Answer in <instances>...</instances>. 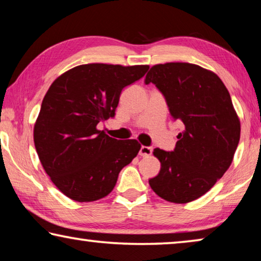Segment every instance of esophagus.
<instances>
[{
	"instance_id": "1",
	"label": "esophagus",
	"mask_w": 261,
	"mask_h": 261,
	"mask_svg": "<svg viewBox=\"0 0 261 261\" xmlns=\"http://www.w3.org/2000/svg\"><path fill=\"white\" fill-rule=\"evenodd\" d=\"M152 153V147L150 146H141V150H139V155H142V157H147V155H150Z\"/></svg>"
}]
</instances>
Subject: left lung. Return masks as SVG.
<instances>
[{
    "label": "left lung",
    "mask_w": 261,
    "mask_h": 261,
    "mask_svg": "<svg viewBox=\"0 0 261 261\" xmlns=\"http://www.w3.org/2000/svg\"><path fill=\"white\" fill-rule=\"evenodd\" d=\"M149 83L165 97L173 119L184 124L173 151L153 150L161 171L149 184L163 199L190 203L207 192L230 168L240 139V120L225 84L199 65H153L145 77Z\"/></svg>",
    "instance_id": "1"
}]
</instances>
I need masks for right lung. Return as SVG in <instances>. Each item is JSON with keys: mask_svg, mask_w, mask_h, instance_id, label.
<instances>
[{"mask_svg": "<svg viewBox=\"0 0 261 261\" xmlns=\"http://www.w3.org/2000/svg\"><path fill=\"white\" fill-rule=\"evenodd\" d=\"M149 65L91 63L53 82L34 126V143L46 174L70 199L87 203L108 196L124 166L141 150L136 139L118 141L97 129L114 117L120 92Z\"/></svg>", "mask_w": 261, "mask_h": 261, "instance_id": "obj_1", "label": "right lung"}]
</instances>
